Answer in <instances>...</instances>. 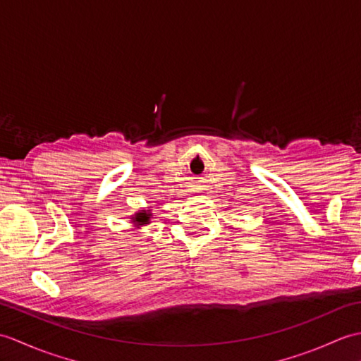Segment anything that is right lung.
Segmentation results:
<instances>
[{
  "instance_id": "add662e5",
  "label": "right lung",
  "mask_w": 361,
  "mask_h": 361,
  "mask_svg": "<svg viewBox=\"0 0 361 361\" xmlns=\"http://www.w3.org/2000/svg\"><path fill=\"white\" fill-rule=\"evenodd\" d=\"M149 219H150L149 212H140V214H136V217L133 219V221L144 225V224H149Z\"/></svg>"
}]
</instances>
